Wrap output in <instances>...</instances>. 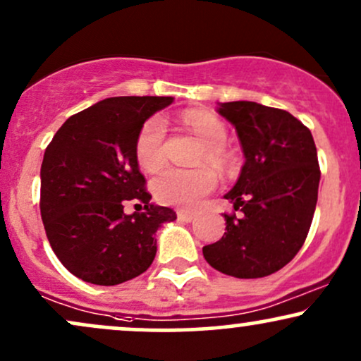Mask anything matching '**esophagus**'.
<instances>
[{"mask_svg":"<svg viewBox=\"0 0 361 361\" xmlns=\"http://www.w3.org/2000/svg\"><path fill=\"white\" fill-rule=\"evenodd\" d=\"M176 216L180 220H183V222H192V220L195 219V214H193V212H190V210H178Z\"/></svg>","mask_w":361,"mask_h":361,"instance_id":"obj_1","label":"esophagus"}]
</instances>
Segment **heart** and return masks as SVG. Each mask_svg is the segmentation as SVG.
<instances>
[{
	"instance_id": "b5f03b06",
	"label": "heart",
	"mask_w": 361,
	"mask_h": 361,
	"mask_svg": "<svg viewBox=\"0 0 361 361\" xmlns=\"http://www.w3.org/2000/svg\"><path fill=\"white\" fill-rule=\"evenodd\" d=\"M185 124L205 145L200 161H208L216 168H227L230 153L224 146L227 139V128L219 117L203 111H190L183 116ZM164 137L166 126L159 116H153L139 129L136 145V159L146 171H154L164 161ZM216 173L212 168L202 166L195 169L164 168L153 180V193L156 200L164 205L195 207L200 200L215 190Z\"/></svg>"
}]
</instances>
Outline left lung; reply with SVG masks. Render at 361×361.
Returning <instances> with one entry per match:
<instances>
[{
    "label": "left lung",
    "instance_id": "8db88e82",
    "mask_svg": "<svg viewBox=\"0 0 361 361\" xmlns=\"http://www.w3.org/2000/svg\"><path fill=\"white\" fill-rule=\"evenodd\" d=\"M219 112L235 126L245 163L225 195L233 203L227 232L203 247V257L238 279L271 276L294 259L310 232L321 178L314 139L276 107L235 101L220 104Z\"/></svg>",
    "mask_w": 361,
    "mask_h": 361
}]
</instances>
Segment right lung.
<instances>
[{"label": "right lung", "instance_id": "1", "mask_svg": "<svg viewBox=\"0 0 361 361\" xmlns=\"http://www.w3.org/2000/svg\"><path fill=\"white\" fill-rule=\"evenodd\" d=\"M171 102L151 95L104 99L68 117L47 146L43 227L56 257L79 279L116 286L153 264L156 230L176 214L149 203L134 145L147 117ZM128 201L140 212L126 216Z\"/></svg>", "mask_w": 361, "mask_h": 361}]
</instances>
